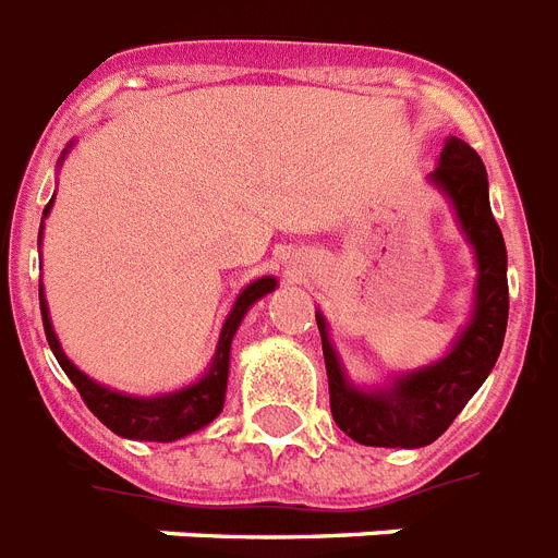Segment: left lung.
Instances as JSON below:
<instances>
[{"label":"left lung","instance_id":"left-lung-1","mask_svg":"<svg viewBox=\"0 0 558 558\" xmlns=\"http://www.w3.org/2000/svg\"><path fill=\"white\" fill-rule=\"evenodd\" d=\"M429 184L444 193L463 239L475 253L472 311L449 351L412 372H395L380 386H356L331 342L328 319L316 311L323 337L325 372L331 391V414L351 440L363 447L421 449L449 429L466 400L481 389L505 345L510 293H507V247L489 209L487 169L478 153L449 135L440 149Z\"/></svg>","mask_w":558,"mask_h":558}]
</instances>
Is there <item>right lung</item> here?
<instances>
[{"instance_id": "right-lung-1", "label": "right lung", "mask_w": 558, "mask_h": 558, "mask_svg": "<svg viewBox=\"0 0 558 558\" xmlns=\"http://www.w3.org/2000/svg\"><path fill=\"white\" fill-rule=\"evenodd\" d=\"M71 144L62 149V158L69 155ZM60 158V163H62ZM53 198L48 202L43 218L51 213ZM43 227L39 225V242H43ZM276 276H258L242 293L235 296L230 314H227L221 333H218L216 354L204 368V374L195 383L184 386V389L163 391V395H153V398H141V395H126V391L111 389L102 383L92 380L86 372H80L77 365L71 363L65 351H62L57 333H53L51 314H48L46 293L39 284V307H43V325H46L48 345H51L57 363L69 380L77 386L80 398L86 400V405L97 414V421L102 426H109L114 435L129 440H158V444H169V440H181L193 432L204 429L207 423L218 417V412L225 409V395H227V374H230V349H233V337L242 325L244 314L256 305L262 296L276 291Z\"/></svg>"}]
</instances>
